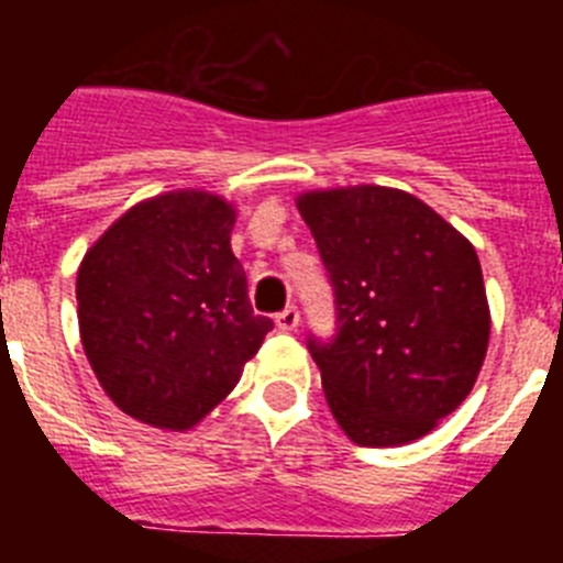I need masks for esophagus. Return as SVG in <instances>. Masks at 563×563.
Listing matches in <instances>:
<instances>
[{
  "label": "esophagus",
  "mask_w": 563,
  "mask_h": 563,
  "mask_svg": "<svg viewBox=\"0 0 563 563\" xmlns=\"http://www.w3.org/2000/svg\"><path fill=\"white\" fill-rule=\"evenodd\" d=\"M298 318H301V316H298L296 307L290 305V307H285V310H282V312H276V327H278V330L292 332L298 327Z\"/></svg>",
  "instance_id": "34e87169"
}]
</instances>
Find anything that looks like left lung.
Segmentation results:
<instances>
[{
  "mask_svg": "<svg viewBox=\"0 0 563 563\" xmlns=\"http://www.w3.org/2000/svg\"><path fill=\"white\" fill-rule=\"evenodd\" d=\"M296 206L335 292L338 332L307 338L332 417L369 449L420 440L471 395L485 361L474 245L397 188L307 191Z\"/></svg>",
  "mask_w": 563,
  "mask_h": 563,
  "instance_id": "obj_1",
  "label": "left lung"
}]
</instances>
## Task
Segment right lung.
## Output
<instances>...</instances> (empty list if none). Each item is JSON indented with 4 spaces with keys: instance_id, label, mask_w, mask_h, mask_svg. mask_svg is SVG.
Listing matches in <instances>:
<instances>
[{
    "instance_id": "obj_1",
    "label": "right lung",
    "mask_w": 563,
    "mask_h": 563,
    "mask_svg": "<svg viewBox=\"0 0 563 563\" xmlns=\"http://www.w3.org/2000/svg\"><path fill=\"white\" fill-rule=\"evenodd\" d=\"M236 213L208 191L137 202L78 267L84 352L123 415L186 431L220 406L273 321L231 251Z\"/></svg>"
}]
</instances>
